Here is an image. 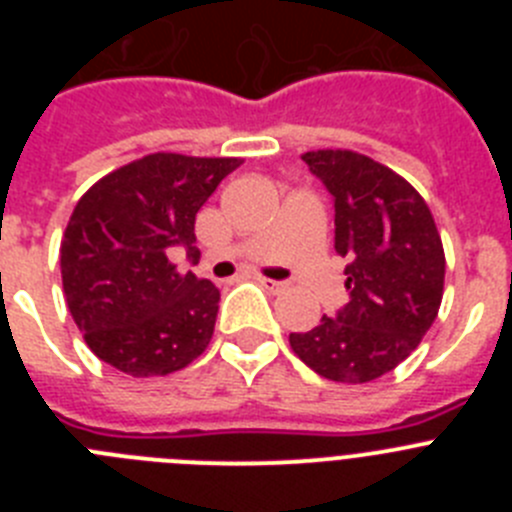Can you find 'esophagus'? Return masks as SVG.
I'll return each mask as SVG.
<instances>
[{
	"label": "esophagus",
	"mask_w": 512,
	"mask_h": 512,
	"mask_svg": "<svg viewBox=\"0 0 512 512\" xmlns=\"http://www.w3.org/2000/svg\"><path fill=\"white\" fill-rule=\"evenodd\" d=\"M259 284L264 289H269L271 295H279V292H284V289H287V284L284 282H277V279H266V277H259Z\"/></svg>",
	"instance_id": "obj_1"
}]
</instances>
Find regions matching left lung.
<instances>
[{
	"label": "left lung",
	"mask_w": 512,
	"mask_h": 512,
	"mask_svg": "<svg viewBox=\"0 0 512 512\" xmlns=\"http://www.w3.org/2000/svg\"><path fill=\"white\" fill-rule=\"evenodd\" d=\"M302 161L333 194L351 300L336 318L289 333V346L330 382H372L408 359L436 320L446 274L441 235L423 197L374 158L307 151Z\"/></svg>",
	"instance_id": "1"
}]
</instances>
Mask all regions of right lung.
Here are the masks:
<instances>
[{
	"instance_id": "right-lung-1",
	"label": "right lung",
	"mask_w": 512,
	"mask_h": 512,
	"mask_svg": "<svg viewBox=\"0 0 512 512\" xmlns=\"http://www.w3.org/2000/svg\"><path fill=\"white\" fill-rule=\"evenodd\" d=\"M241 158L151 153L102 176L61 241L63 295L84 341L130 377H166L210 346L220 289L179 274L197 256L194 217Z\"/></svg>"
}]
</instances>
